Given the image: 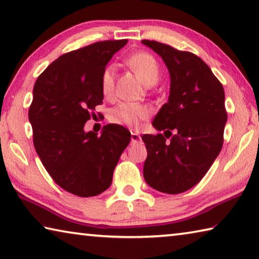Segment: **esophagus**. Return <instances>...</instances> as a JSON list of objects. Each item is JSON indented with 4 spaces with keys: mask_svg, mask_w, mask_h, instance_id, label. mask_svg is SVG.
<instances>
[{
    "mask_svg": "<svg viewBox=\"0 0 259 259\" xmlns=\"http://www.w3.org/2000/svg\"><path fill=\"white\" fill-rule=\"evenodd\" d=\"M140 139H142V137H140L139 134L135 133V131H131V143H137Z\"/></svg>",
    "mask_w": 259,
    "mask_h": 259,
    "instance_id": "34e87169",
    "label": "esophagus"
}]
</instances>
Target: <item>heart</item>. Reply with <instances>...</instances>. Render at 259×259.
Segmentation results:
<instances>
[{
    "instance_id": "obj_1",
    "label": "heart",
    "mask_w": 259,
    "mask_h": 259,
    "mask_svg": "<svg viewBox=\"0 0 259 259\" xmlns=\"http://www.w3.org/2000/svg\"><path fill=\"white\" fill-rule=\"evenodd\" d=\"M129 67L137 74L144 84L154 85L160 77V66L156 59L148 52H136L126 59ZM115 84V67L108 65L104 68L100 77L102 93L106 98H111L114 94ZM151 116L150 108L139 104L121 103L109 113V120L113 123L121 124L129 128H138L144 120Z\"/></svg>"
}]
</instances>
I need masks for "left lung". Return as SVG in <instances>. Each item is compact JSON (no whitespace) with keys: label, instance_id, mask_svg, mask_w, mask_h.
Segmentation results:
<instances>
[{"label":"left lung","instance_id":"1","mask_svg":"<svg viewBox=\"0 0 259 259\" xmlns=\"http://www.w3.org/2000/svg\"><path fill=\"white\" fill-rule=\"evenodd\" d=\"M142 43L161 57L170 74L168 102L152 122L164 134L142 136L147 150L144 178L156 191L178 194L203 178L222 150L224 88L194 54L156 41Z\"/></svg>","mask_w":259,"mask_h":259}]
</instances>
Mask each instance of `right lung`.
I'll list each match as a JSON object with an SVG mask.
<instances>
[{"mask_svg": "<svg viewBox=\"0 0 259 259\" xmlns=\"http://www.w3.org/2000/svg\"><path fill=\"white\" fill-rule=\"evenodd\" d=\"M126 40L96 42L60 56L37 77L28 119L37 155L56 184L82 198L111 186L114 169L130 143V131L105 125L102 135L84 124L103 103L100 77Z\"/></svg>", "mask_w": 259, "mask_h": 259, "instance_id": "1", "label": "right lung"}]
</instances>
